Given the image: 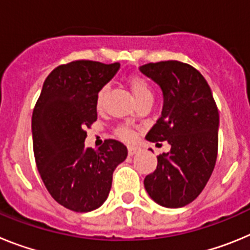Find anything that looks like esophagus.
<instances>
[{"mask_svg":"<svg viewBox=\"0 0 250 250\" xmlns=\"http://www.w3.org/2000/svg\"><path fill=\"white\" fill-rule=\"evenodd\" d=\"M139 151V147L136 146H132V145H130V146H127V152H129V155L132 156L135 155L136 152Z\"/></svg>","mask_w":250,"mask_h":250,"instance_id":"1","label":"esophagus"}]
</instances>
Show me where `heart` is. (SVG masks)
Instances as JSON below:
<instances>
[{"mask_svg":"<svg viewBox=\"0 0 250 250\" xmlns=\"http://www.w3.org/2000/svg\"><path fill=\"white\" fill-rule=\"evenodd\" d=\"M129 86L130 89H131L132 95L135 96L136 101H140L143 100V99L146 98H152L150 85L147 83V81L145 80L144 77L131 76L129 79ZM106 89H107V87L104 86L103 89L99 91L98 98H96V105L98 106H101V104H103L104 96H105L106 94ZM116 134H118L121 139H124V140H131V139H134V136H135V131H134L130 126H127V125H120V126L116 129Z\"/></svg>","mask_w":250,"mask_h":250,"instance_id":"1","label":"heart"}]
</instances>
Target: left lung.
<instances>
[{"instance_id": "left-lung-1", "label": "left lung", "mask_w": 250, "mask_h": 250, "mask_svg": "<svg viewBox=\"0 0 250 250\" xmlns=\"http://www.w3.org/2000/svg\"><path fill=\"white\" fill-rule=\"evenodd\" d=\"M160 86L163 111L146 140L167 141L169 152L158 156L145 189L165 208H182L198 198L215 167L219 112L211 90L196 68L180 61H160L139 67Z\"/></svg>"}]
</instances>
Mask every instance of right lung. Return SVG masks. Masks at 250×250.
<instances>
[{"label": "right lung", "mask_w": 250, "mask_h": 250, "mask_svg": "<svg viewBox=\"0 0 250 250\" xmlns=\"http://www.w3.org/2000/svg\"><path fill=\"white\" fill-rule=\"evenodd\" d=\"M120 68L79 60L57 66L46 77L32 112L37 169L51 196L77 213L104 204L112 173L127 156L126 146L107 139L98 150L85 147V129L98 120L96 98Z\"/></svg>", "instance_id": "right-lung-1"}]
</instances>
